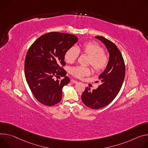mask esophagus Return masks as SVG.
Masks as SVG:
<instances>
[{
	"label": "esophagus",
	"mask_w": 148,
	"mask_h": 148,
	"mask_svg": "<svg viewBox=\"0 0 148 148\" xmlns=\"http://www.w3.org/2000/svg\"><path fill=\"white\" fill-rule=\"evenodd\" d=\"M71 82L72 83V84H77L78 83V82L77 81H76V80H73V79H72L71 80Z\"/></svg>",
	"instance_id": "esophagus-1"
}]
</instances>
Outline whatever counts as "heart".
Instances as JSON below:
<instances>
[{
  "mask_svg": "<svg viewBox=\"0 0 148 148\" xmlns=\"http://www.w3.org/2000/svg\"><path fill=\"white\" fill-rule=\"evenodd\" d=\"M79 52L89 56L88 64H90L96 72L103 71L108 66L109 59L104 53L103 49L96 43L89 42L84 43L76 49L69 48L64 54V59L69 63H72L77 59ZM70 73L76 77L82 78L90 74V69L88 67L78 66L71 68Z\"/></svg>",
  "mask_w": 148,
  "mask_h": 148,
  "instance_id": "b5f03b06",
  "label": "heart"
}]
</instances>
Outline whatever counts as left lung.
I'll return each mask as SVG.
<instances>
[{
	"label": "left lung",
	"mask_w": 148,
	"mask_h": 148,
	"mask_svg": "<svg viewBox=\"0 0 148 148\" xmlns=\"http://www.w3.org/2000/svg\"><path fill=\"white\" fill-rule=\"evenodd\" d=\"M95 38L105 45L109 59L105 70L99 76L101 82L99 87L92 91L86 87L81 96L83 103L93 109L103 108L113 101L121 89L125 76L124 60L118 47L102 36H95Z\"/></svg>",
	"instance_id": "obj_1"
}]
</instances>
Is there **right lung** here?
I'll return each mask as SVG.
<instances>
[{"label":"right lung","mask_w":148,"mask_h":148,"mask_svg":"<svg viewBox=\"0 0 148 148\" xmlns=\"http://www.w3.org/2000/svg\"><path fill=\"white\" fill-rule=\"evenodd\" d=\"M78 40L69 34L49 32L40 36L29 47L25 61V73L33 95L42 104L52 106L62 99V88L70 79L62 68L64 54ZM64 77L59 81L54 77Z\"/></svg>","instance_id":"right-lung-1"}]
</instances>
